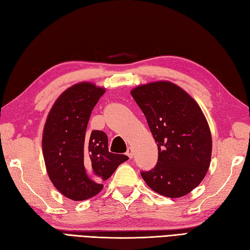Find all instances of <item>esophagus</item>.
Here are the masks:
<instances>
[{
    "mask_svg": "<svg viewBox=\"0 0 250 250\" xmlns=\"http://www.w3.org/2000/svg\"><path fill=\"white\" fill-rule=\"evenodd\" d=\"M126 155L129 156V158H133V150H132L131 147H129L128 150H126Z\"/></svg>",
    "mask_w": 250,
    "mask_h": 250,
    "instance_id": "1",
    "label": "esophagus"
}]
</instances>
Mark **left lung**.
I'll list each match as a JSON object with an SVG mask.
<instances>
[{
    "mask_svg": "<svg viewBox=\"0 0 250 250\" xmlns=\"http://www.w3.org/2000/svg\"><path fill=\"white\" fill-rule=\"evenodd\" d=\"M158 146V161L141 171L146 184L163 196L177 198L198 187L210 166L212 141L198 104L169 81L131 91Z\"/></svg>",
    "mask_w": 250,
    "mask_h": 250,
    "instance_id": "left-lung-1",
    "label": "left lung"
}]
</instances>
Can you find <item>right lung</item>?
<instances>
[{
  "label": "right lung",
  "instance_id": "add662e5",
  "mask_svg": "<svg viewBox=\"0 0 250 250\" xmlns=\"http://www.w3.org/2000/svg\"><path fill=\"white\" fill-rule=\"evenodd\" d=\"M105 93L90 82L70 86L54 103L44 125L42 150L50 180L72 200L89 199L99 194L128 156L108 150L105 132H86L91 112Z\"/></svg>",
  "mask_w": 250,
  "mask_h": 250
}]
</instances>
